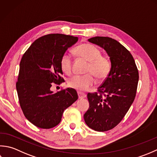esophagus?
<instances>
[{
	"label": "esophagus",
	"mask_w": 157,
	"mask_h": 157,
	"mask_svg": "<svg viewBox=\"0 0 157 157\" xmlns=\"http://www.w3.org/2000/svg\"><path fill=\"white\" fill-rule=\"evenodd\" d=\"M78 98L79 99H82V98H86V94H83V93H81V92H78Z\"/></svg>",
	"instance_id": "34e87169"
}]
</instances>
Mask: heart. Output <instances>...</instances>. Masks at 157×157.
<instances>
[{
	"label": "heart",
	"instance_id": "1",
	"mask_svg": "<svg viewBox=\"0 0 157 157\" xmlns=\"http://www.w3.org/2000/svg\"><path fill=\"white\" fill-rule=\"evenodd\" d=\"M75 53L78 57L89 62L86 75H75L70 78L68 85L70 87L79 91H85L95 82L94 75L99 80L105 79L109 75L111 63L106 57L102 56L100 50L91 44L84 43L76 47ZM60 66L62 71L68 74L72 70V57L68 53H63L60 59Z\"/></svg>",
	"mask_w": 157,
	"mask_h": 157
}]
</instances>
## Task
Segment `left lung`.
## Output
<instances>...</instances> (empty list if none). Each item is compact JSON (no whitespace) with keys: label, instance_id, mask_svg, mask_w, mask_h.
Returning <instances> with one entry per match:
<instances>
[{"label":"left lung","instance_id":"left-lung-1","mask_svg":"<svg viewBox=\"0 0 157 157\" xmlns=\"http://www.w3.org/2000/svg\"><path fill=\"white\" fill-rule=\"evenodd\" d=\"M88 41L106 52L111 70L98 88L100 94H87L89 108L84 114V119L91 129L105 132L121 122L133 104L139 80L138 70L132 54L117 40L109 37L95 36Z\"/></svg>","mask_w":157,"mask_h":157}]
</instances>
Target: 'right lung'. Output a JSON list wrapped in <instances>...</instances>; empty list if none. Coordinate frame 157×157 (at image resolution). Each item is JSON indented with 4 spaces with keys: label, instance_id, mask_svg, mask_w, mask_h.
<instances>
[{
    "label": "right lung",
    "instance_id": "right-lung-1",
    "mask_svg": "<svg viewBox=\"0 0 157 157\" xmlns=\"http://www.w3.org/2000/svg\"><path fill=\"white\" fill-rule=\"evenodd\" d=\"M78 37L51 34L38 38L24 54L16 82L19 101L25 118L34 125L51 129L61 121L63 111L77 100L72 88L54 94L52 83L64 81L60 59Z\"/></svg>",
    "mask_w": 157,
    "mask_h": 157
}]
</instances>
